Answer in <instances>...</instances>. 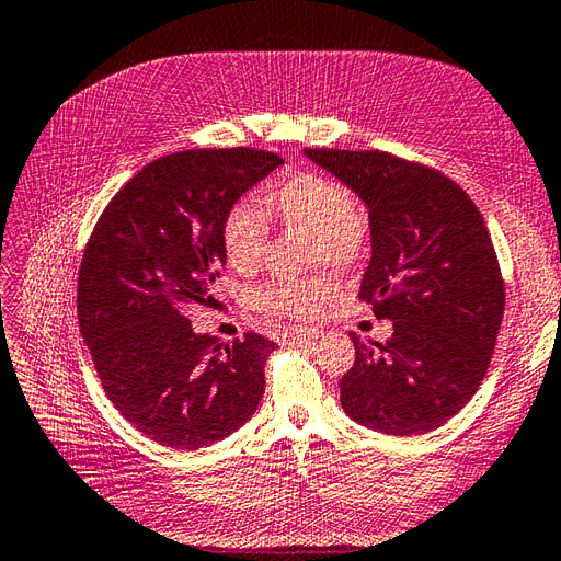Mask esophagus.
I'll use <instances>...</instances> for the list:
<instances>
[{"label":"esophagus","mask_w":561,"mask_h":561,"mask_svg":"<svg viewBox=\"0 0 561 561\" xmlns=\"http://www.w3.org/2000/svg\"><path fill=\"white\" fill-rule=\"evenodd\" d=\"M291 342H308V340H316L320 335L318 328H289L284 332Z\"/></svg>","instance_id":"obj_1"}]
</instances>
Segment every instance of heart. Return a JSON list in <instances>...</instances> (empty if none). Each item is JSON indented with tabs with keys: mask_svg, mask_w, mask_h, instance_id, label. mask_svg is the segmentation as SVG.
<instances>
[{
	"mask_svg": "<svg viewBox=\"0 0 561 561\" xmlns=\"http://www.w3.org/2000/svg\"><path fill=\"white\" fill-rule=\"evenodd\" d=\"M267 209L284 226L313 233V257L335 267L362 262L371 233L356 211V197L347 185L318 173H301L277 185L267 197ZM267 241V217L255 202L241 199L226 211L221 248L236 272L257 267ZM332 282L323 274L306 279H277L253 291L257 311L282 318H313L330 299Z\"/></svg>",
	"mask_w": 561,
	"mask_h": 561,
	"instance_id": "b5f03b06",
	"label": "heart"
}]
</instances>
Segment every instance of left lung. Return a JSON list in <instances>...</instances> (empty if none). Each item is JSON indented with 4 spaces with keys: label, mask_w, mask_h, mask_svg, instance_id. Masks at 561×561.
I'll list each match as a JSON object with an SVG mask.
<instances>
[{
    "label": "left lung",
    "mask_w": 561,
    "mask_h": 561,
    "mask_svg": "<svg viewBox=\"0 0 561 561\" xmlns=\"http://www.w3.org/2000/svg\"><path fill=\"white\" fill-rule=\"evenodd\" d=\"M364 199L371 262L359 299L392 337L354 342L340 380L354 422L390 436L434 432L478 392L504 318V277L480 209L440 171L388 151L304 149Z\"/></svg>",
    "instance_id": "8db88e82"
}]
</instances>
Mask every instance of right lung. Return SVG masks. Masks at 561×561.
Here are the masks:
<instances>
[{
    "instance_id": "1",
    "label": "right lung",
    "mask_w": 561,
    "mask_h": 561,
    "mask_svg": "<svg viewBox=\"0 0 561 561\" xmlns=\"http://www.w3.org/2000/svg\"><path fill=\"white\" fill-rule=\"evenodd\" d=\"M279 163L248 147L169 153L125 183L93 226L77 287L81 337L117 412L161 446L217 444L265 392L272 340L245 332L219 344L185 313L217 304L226 211Z\"/></svg>"
}]
</instances>
